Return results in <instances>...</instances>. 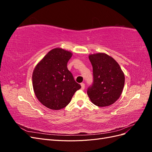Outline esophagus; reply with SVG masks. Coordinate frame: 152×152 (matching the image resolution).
<instances>
[{
    "instance_id": "esophagus-1",
    "label": "esophagus",
    "mask_w": 152,
    "mask_h": 152,
    "mask_svg": "<svg viewBox=\"0 0 152 152\" xmlns=\"http://www.w3.org/2000/svg\"><path fill=\"white\" fill-rule=\"evenodd\" d=\"M80 86H81V89L82 90L84 89V88H85V84H84V83H81Z\"/></svg>"
}]
</instances>
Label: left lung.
Instances as JSON below:
<instances>
[{
  "instance_id": "left-lung-1",
  "label": "left lung",
  "mask_w": 152,
  "mask_h": 152,
  "mask_svg": "<svg viewBox=\"0 0 152 152\" xmlns=\"http://www.w3.org/2000/svg\"><path fill=\"white\" fill-rule=\"evenodd\" d=\"M89 59L93 66V82L87 93L91 102L99 107L113 104L121 96L125 82L121 66L105 53L91 54Z\"/></svg>"
}]
</instances>
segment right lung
Here are the masks:
<instances>
[{
    "mask_svg": "<svg viewBox=\"0 0 152 152\" xmlns=\"http://www.w3.org/2000/svg\"><path fill=\"white\" fill-rule=\"evenodd\" d=\"M72 53L61 48L52 49L36 65L32 84L37 98L45 107L60 110L70 102L81 88L68 70L67 63Z\"/></svg>",
    "mask_w": 152,
    "mask_h": 152,
    "instance_id": "right-lung-1",
    "label": "right lung"
}]
</instances>
